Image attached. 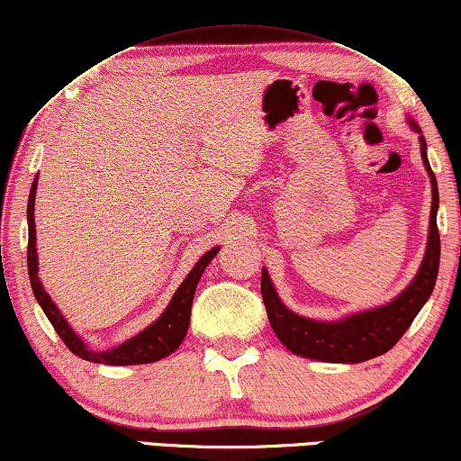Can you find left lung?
Listing matches in <instances>:
<instances>
[{
	"label": "left lung",
	"mask_w": 461,
	"mask_h": 461,
	"mask_svg": "<svg viewBox=\"0 0 461 461\" xmlns=\"http://www.w3.org/2000/svg\"><path fill=\"white\" fill-rule=\"evenodd\" d=\"M412 131L419 133L420 157L430 179V222H429V240L427 251L420 261V267L412 282L402 293L381 307H373L360 313H350L336 321L309 320V317L296 315L285 303L280 301L278 293L272 285V278L264 267L261 270V296L267 311V320L274 334L286 348L296 357L321 360V363H365V360L381 357L392 350L398 339L406 334L412 325L414 317L429 301L433 293L437 274H438V255H441V243H438L437 229V210H438V189L435 173L430 171L427 158V141H424L420 125L412 117L406 119Z\"/></svg>",
	"instance_id": "left-lung-1"
}]
</instances>
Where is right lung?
<instances>
[{
    "instance_id": "add662e5",
    "label": "right lung",
    "mask_w": 461,
    "mask_h": 461,
    "mask_svg": "<svg viewBox=\"0 0 461 461\" xmlns=\"http://www.w3.org/2000/svg\"><path fill=\"white\" fill-rule=\"evenodd\" d=\"M37 181L39 175L34 176L31 195H28V276H31V286L34 293V299L39 301L42 313L47 315V320L58 331L63 344L72 350L76 357L90 363L98 365H113V366H125V365H148L157 363V360L168 357L176 348H179L183 338H185L189 330V315H191V303H194V294L200 282L203 270L208 264L216 258V253L221 251V247H212L208 253H203L200 261L191 267V272L185 276V280L181 282V286L176 288L171 303L167 304V309L162 311L157 321H152L146 330H141L130 339H125L123 344L113 346L109 350H95L90 348L88 342L76 334L72 325L68 323L66 317L61 315L58 304L51 301V296L47 294V290L42 288V282L39 278V255H37V229H34V197H37Z\"/></svg>"
}]
</instances>
